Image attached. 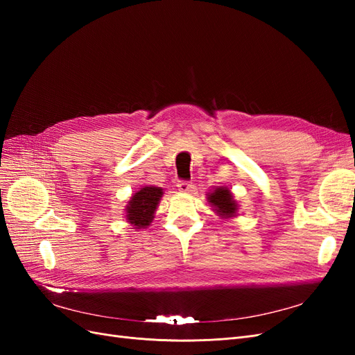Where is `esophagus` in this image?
Returning a JSON list of instances; mask_svg holds the SVG:
<instances>
[{
  "instance_id": "obj_1",
  "label": "esophagus",
  "mask_w": 355,
  "mask_h": 355,
  "mask_svg": "<svg viewBox=\"0 0 355 355\" xmlns=\"http://www.w3.org/2000/svg\"><path fill=\"white\" fill-rule=\"evenodd\" d=\"M178 189L180 192H189L192 189V185L189 184V182H187V180H179L178 182Z\"/></svg>"
}]
</instances>
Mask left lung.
I'll list each match as a JSON object with an SVG mask.
<instances>
[{
  "instance_id": "1",
  "label": "left lung",
  "mask_w": 355,
  "mask_h": 355,
  "mask_svg": "<svg viewBox=\"0 0 355 355\" xmlns=\"http://www.w3.org/2000/svg\"><path fill=\"white\" fill-rule=\"evenodd\" d=\"M207 201L211 204L213 210L216 211L220 218H234L237 216L239 206L235 202L231 191L228 188H216L207 194Z\"/></svg>"
}]
</instances>
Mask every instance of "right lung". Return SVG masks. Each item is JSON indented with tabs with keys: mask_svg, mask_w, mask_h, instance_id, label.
<instances>
[{
	"mask_svg": "<svg viewBox=\"0 0 355 355\" xmlns=\"http://www.w3.org/2000/svg\"><path fill=\"white\" fill-rule=\"evenodd\" d=\"M163 197V189L159 187H144L137 191L128 201L125 207V219L136 230L148 228L154 219L158 202Z\"/></svg>",
	"mask_w": 355,
	"mask_h": 355,
	"instance_id": "obj_1",
	"label": "right lung"
}]
</instances>
